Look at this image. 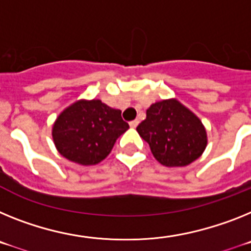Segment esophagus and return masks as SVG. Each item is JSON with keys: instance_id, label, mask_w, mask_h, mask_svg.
<instances>
[{"instance_id": "obj_1", "label": "esophagus", "mask_w": 251, "mask_h": 251, "mask_svg": "<svg viewBox=\"0 0 251 251\" xmlns=\"http://www.w3.org/2000/svg\"><path fill=\"white\" fill-rule=\"evenodd\" d=\"M138 125H139V121H138V120H134V121H130V127L135 128Z\"/></svg>"}]
</instances>
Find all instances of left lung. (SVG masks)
Listing matches in <instances>:
<instances>
[{
    "label": "left lung",
    "instance_id": "obj_1",
    "mask_svg": "<svg viewBox=\"0 0 251 251\" xmlns=\"http://www.w3.org/2000/svg\"><path fill=\"white\" fill-rule=\"evenodd\" d=\"M136 130L149 144L154 158L165 167H186L207 147L202 121L176 99L152 103Z\"/></svg>",
    "mask_w": 251,
    "mask_h": 251
}]
</instances>
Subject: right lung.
<instances>
[{"instance_id": "1", "label": "right lung", "mask_w": 251, "mask_h": 251, "mask_svg": "<svg viewBox=\"0 0 251 251\" xmlns=\"http://www.w3.org/2000/svg\"><path fill=\"white\" fill-rule=\"evenodd\" d=\"M127 128L120 110L100 100H79L56 117L51 135L64 158L80 165H95L110 154Z\"/></svg>"}]
</instances>
